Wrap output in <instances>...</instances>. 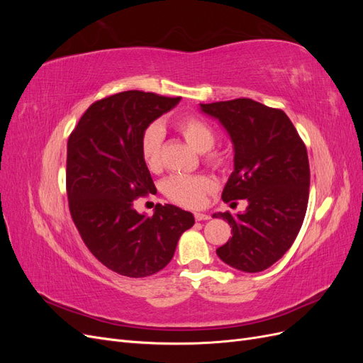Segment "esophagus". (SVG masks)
<instances>
[{"label":"esophagus","instance_id":"1","mask_svg":"<svg viewBox=\"0 0 363 363\" xmlns=\"http://www.w3.org/2000/svg\"><path fill=\"white\" fill-rule=\"evenodd\" d=\"M194 216H195L196 221H207V219H211V215H207V213H200V212H196Z\"/></svg>","mask_w":363,"mask_h":363}]
</instances>
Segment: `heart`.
Instances as JSON below:
<instances>
[{"mask_svg":"<svg viewBox=\"0 0 363 363\" xmlns=\"http://www.w3.org/2000/svg\"><path fill=\"white\" fill-rule=\"evenodd\" d=\"M175 128L186 139L188 144L199 152H207L216 144V133L206 121L196 116H184L177 121ZM162 127L159 124L148 125L140 138V157L150 171H159L162 168L160 145H162ZM206 162L218 167L223 159L216 152H207ZM213 188V180L206 175L174 174L163 182L162 191L167 199L184 207H199L204 201V195Z\"/></svg>","mask_w":363,"mask_h":363,"instance_id":"b5f03b06","label":"heart"}]
</instances>
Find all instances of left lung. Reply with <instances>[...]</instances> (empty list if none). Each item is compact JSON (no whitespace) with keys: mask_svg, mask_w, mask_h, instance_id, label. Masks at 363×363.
<instances>
[{"mask_svg":"<svg viewBox=\"0 0 363 363\" xmlns=\"http://www.w3.org/2000/svg\"><path fill=\"white\" fill-rule=\"evenodd\" d=\"M227 130L235 148V171L223 201L245 212L215 213L232 227V238L216 250L223 262L244 272H259L283 257L298 235L309 201L307 150L288 115L251 98L200 104Z\"/></svg>","mask_w":363,"mask_h":363,"instance_id":"obj_1","label":"left lung"}]
</instances>
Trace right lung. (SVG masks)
I'll use <instances>...</instances> for the list:
<instances>
[{
	"mask_svg": "<svg viewBox=\"0 0 363 363\" xmlns=\"http://www.w3.org/2000/svg\"><path fill=\"white\" fill-rule=\"evenodd\" d=\"M152 92L125 91L89 106L68 139L67 192L84 245L104 267L125 277H148L171 262L195 219L172 204L152 216L133 208L156 189L140 157L144 130L179 104Z\"/></svg>",
	"mask_w": 363,
	"mask_h": 363,
	"instance_id": "right-lung-1",
	"label": "right lung"
}]
</instances>
